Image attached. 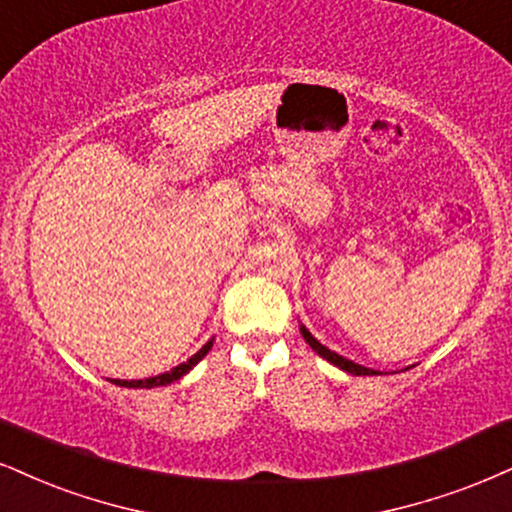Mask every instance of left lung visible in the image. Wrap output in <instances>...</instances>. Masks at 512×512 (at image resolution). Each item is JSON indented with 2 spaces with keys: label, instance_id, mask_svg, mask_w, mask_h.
<instances>
[{
  "label": "left lung",
  "instance_id": "left-lung-1",
  "mask_svg": "<svg viewBox=\"0 0 512 512\" xmlns=\"http://www.w3.org/2000/svg\"><path fill=\"white\" fill-rule=\"evenodd\" d=\"M301 334H304V339L308 342V346H311V349H313L315 353H318V356H323L325 361H330L332 365H337V368H342V370H346V372H351V375H380V372H377V370L363 368V365L353 363V361H349V358H344V356H339V353L330 351V349H327V346L320 344L318 339H315L313 334L306 330V327H301Z\"/></svg>",
  "mask_w": 512,
  "mask_h": 512
}]
</instances>
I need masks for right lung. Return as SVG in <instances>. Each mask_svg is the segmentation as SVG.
Returning a JSON list of instances; mask_svg holds the SVG:
<instances>
[{
  "label": "right lung",
  "mask_w": 512,
  "mask_h": 512,
  "mask_svg": "<svg viewBox=\"0 0 512 512\" xmlns=\"http://www.w3.org/2000/svg\"><path fill=\"white\" fill-rule=\"evenodd\" d=\"M211 346H213V342H206L204 346H201V349L194 353L192 358H189L187 363H182V365H178V368H173L170 372H163V375H156V377H147V380H113V384H118V387H132V389H151V387H163V384H170V382H175V380H180L182 375H187L189 370L194 368V365H197L201 358L206 356L208 351H211Z\"/></svg>",
  "instance_id": "obj_1"
}]
</instances>
